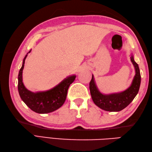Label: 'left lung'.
I'll use <instances>...</instances> for the list:
<instances>
[{"instance_id": "1", "label": "left lung", "mask_w": 152, "mask_h": 152, "mask_svg": "<svg viewBox=\"0 0 152 152\" xmlns=\"http://www.w3.org/2000/svg\"><path fill=\"white\" fill-rule=\"evenodd\" d=\"M130 58L134 68L135 75L131 86L124 91L110 94L102 93L97 88L94 76L92 74V78L89 83L90 93L93 102L99 108L108 112L121 111L127 107L138 94L141 82L140 69L138 64L134 60L132 53Z\"/></svg>"}]
</instances>
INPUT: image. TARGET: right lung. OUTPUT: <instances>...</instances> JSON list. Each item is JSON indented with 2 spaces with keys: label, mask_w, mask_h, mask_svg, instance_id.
<instances>
[{
  "label": "right lung",
  "mask_w": 152,
  "mask_h": 152,
  "mask_svg": "<svg viewBox=\"0 0 152 152\" xmlns=\"http://www.w3.org/2000/svg\"><path fill=\"white\" fill-rule=\"evenodd\" d=\"M30 50L28 53L31 52ZM28 53L25 56L18 74V91L21 100L28 108L38 114H48L61 108L65 101L68 89L75 80V74L66 77L54 88L44 91L32 92L23 82V70Z\"/></svg>",
  "instance_id": "add662e5"
}]
</instances>
